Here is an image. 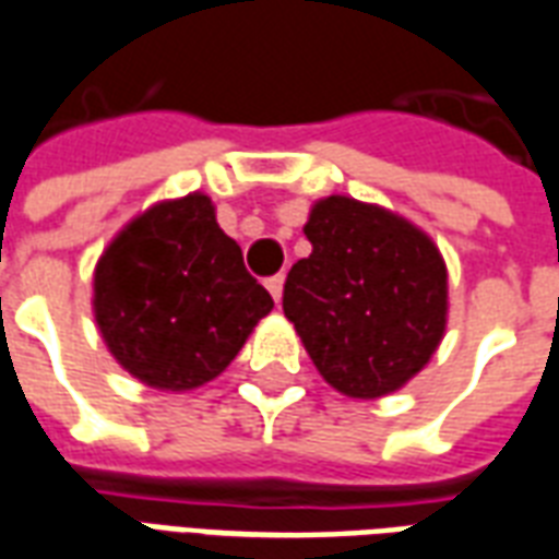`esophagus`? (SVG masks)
I'll use <instances>...</instances> for the list:
<instances>
[{
  "instance_id": "esophagus-1",
  "label": "esophagus",
  "mask_w": 559,
  "mask_h": 559,
  "mask_svg": "<svg viewBox=\"0 0 559 559\" xmlns=\"http://www.w3.org/2000/svg\"><path fill=\"white\" fill-rule=\"evenodd\" d=\"M266 290L272 293V299L281 301V290H284V275H272V278H266Z\"/></svg>"
}]
</instances>
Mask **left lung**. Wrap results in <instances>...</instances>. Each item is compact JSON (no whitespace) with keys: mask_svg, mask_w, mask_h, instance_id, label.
<instances>
[{"mask_svg":"<svg viewBox=\"0 0 559 559\" xmlns=\"http://www.w3.org/2000/svg\"><path fill=\"white\" fill-rule=\"evenodd\" d=\"M311 258L284 281V313L341 394H391L432 358L448 317V269L427 234L353 198L313 204Z\"/></svg>","mask_w":559,"mask_h":559,"instance_id":"left-lung-1","label":"left lung"}]
</instances>
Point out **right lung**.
Returning <instances> with one entry per match:
<instances>
[{
	"instance_id": "right-lung-1",
	"label": "right lung",
	"mask_w": 559,
	"mask_h": 559,
	"mask_svg": "<svg viewBox=\"0 0 559 559\" xmlns=\"http://www.w3.org/2000/svg\"><path fill=\"white\" fill-rule=\"evenodd\" d=\"M269 311L272 296L198 192L123 227L94 272V313L109 353L163 391L216 379Z\"/></svg>"
}]
</instances>
